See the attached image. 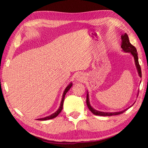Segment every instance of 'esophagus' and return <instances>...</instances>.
Segmentation results:
<instances>
[{
	"mask_svg": "<svg viewBox=\"0 0 148 148\" xmlns=\"http://www.w3.org/2000/svg\"><path fill=\"white\" fill-rule=\"evenodd\" d=\"M85 79H85V77H84V75L79 74V75H77V76L76 80H77V82H84Z\"/></svg>",
	"mask_w": 148,
	"mask_h": 148,
	"instance_id": "34e87169",
	"label": "esophagus"
}]
</instances>
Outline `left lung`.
<instances>
[{"label": "left lung", "mask_w": 148, "mask_h": 148, "mask_svg": "<svg viewBox=\"0 0 148 148\" xmlns=\"http://www.w3.org/2000/svg\"><path fill=\"white\" fill-rule=\"evenodd\" d=\"M121 48L123 51L125 52V53H131L132 57H134V63H135V66L136 67L137 71H138V76L142 77V72H141V69H140V64H139V62H138V53L136 51V47L134 46H132V45L130 43L128 35H127L126 33H125L123 34H122L121 36ZM141 83V82H140ZM87 99H86V102H87V105L88 106V108L89 109L90 111H91L92 114L96 115V116H116V115H119L121 114L122 113H123L125 111L128 109H125L123 111H119V112H101V111H98V110H96L92 108L91 104H90V102H89V92L88 91H87ZM133 105V104H132ZM130 106V107H131Z\"/></svg>", "instance_id": "obj_1"}]
</instances>
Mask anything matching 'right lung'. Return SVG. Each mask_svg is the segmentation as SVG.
Masks as SVG:
<instances>
[{
    "mask_svg": "<svg viewBox=\"0 0 148 148\" xmlns=\"http://www.w3.org/2000/svg\"><path fill=\"white\" fill-rule=\"evenodd\" d=\"M72 86V82H71V83H70L68 85V86H66V88H65L64 91L63 92V94H62V100H61V104H60V106H59V108H58V110H57L56 112H54L53 114H52L51 115H50V116L43 117V118L38 119V120H40V121H45V120H48V119H53V118H55V117H56L57 116H58V115L60 114V112H61V110H62V106H63V103H64V100L65 95H66V92L69 91V89L71 88Z\"/></svg>",
    "mask_w": 148,
    "mask_h": 148,
    "instance_id": "add662e5",
    "label": "right lung"
}]
</instances>
